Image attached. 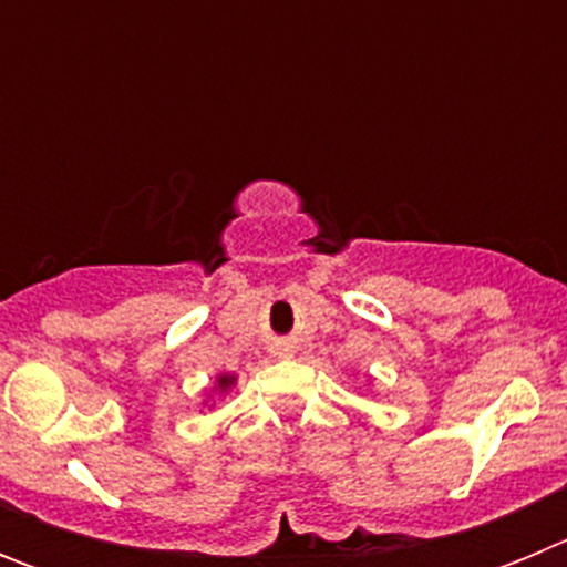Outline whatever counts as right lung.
<instances>
[{
  "mask_svg": "<svg viewBox=\"0 0 567 567\" xmlns=\"http://www.w3.org/2000/svg\"><path fill=\"white\" fill-rule=\"evenodd\" d=\"M218 385H221V389H224V385H229V378H221V380H218Z\"/></svg>",
  "mask_w": 567,
  "mask_h": 567,
  "instance_id": "add662e5",
  "label": "right lung"
}]
</instances>
